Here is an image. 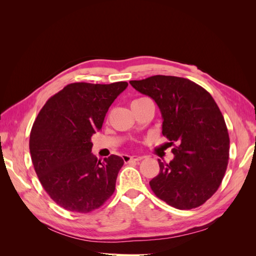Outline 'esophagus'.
<instances>
[{"label":"esophagus","instance_id":"1","mask_svg":"<svg viewBox=\"0 0 256 256\" xmlns=\"http://www.w3.org/2000/svg\"><path fill=\"white\" fill-rule=\"evenodd\" d=\"M124 161H125V164H129L131 161H140L142 160L141 156H128V154H125V156L122 157Z\"/></svg>","mask_w":256,"mask_h":256}]
</instances>
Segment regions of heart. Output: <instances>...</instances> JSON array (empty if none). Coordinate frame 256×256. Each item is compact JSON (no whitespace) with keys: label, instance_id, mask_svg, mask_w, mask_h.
I'll return each mask as SVG.
<instances>
[{"label":"heart","instance_id":"1","mask_svg":"<svg viewBox=\"0 0 256 256\" xmlns=\"http://www.w3.org/2000/svg\"><path fill=\"white\" fill-rule=\"evenodd\" d=\"M146 99H148V98H144V97H142V98H136V99L134 100L132 102H131V106H132V104H140V102H144V100H146Z\"/></svg>","mask_w":256,"mask_h":256}]
</instances>
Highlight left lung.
<instances>
[{
    "label": "left lung",
    "instance_id": "8db88e82",
    "mask_svg": "<svg viewBox=\"0 0 256 256\" xmlns=\"http://www.w3.org/2000/svg\"><path fill=\"white\" fill-rule=\"evenodd\" d=\"M130 84L156 102L162 134L174 146L170 164L158 160L152 192L182 210L203 205L220 187L228 164L230 136L219 106L205 88L180 76L158 74Z\"/></svg>",
    "mask_w": 256,
    "mask_h": 256
}]
</instances>
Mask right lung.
<instances>
[{"label":"right lung","instance_id":"add662e5","mask_svg":"<svg viewBox=\"0 0 256 256\" xmlns=\"http://www.w3.org/2000/svg\"><path fill=\"white\" fill-rule=\"evenodd\" d=\"M127 82L70 83L48 99L30 134L35 172L49 196L72 212L102 207L115 190L124 160L104 161L92 152V136L102 130L104 116Z\"/></svg>","mask_w":256,"mask_h":256}]
</instances>
